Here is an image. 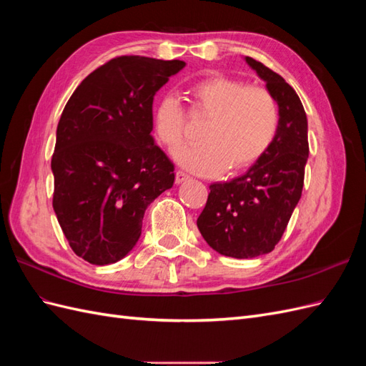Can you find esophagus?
<instances>
[{"instance_id":"1","label":"esophagus","mask_w":366,"mask_h":366,"mask_svg":"<svg viewBox=\"0 0 366 366\" xmlns=\"http://www.w3.org/2000/svg\"><path fill=\"white\" fill-rule=\"evenodd\" d=\"M187 179H189V175L184 174L183 171H177V172H175V183H177V184H180V183L186 182Z\"/></svg>"}]
</instances>
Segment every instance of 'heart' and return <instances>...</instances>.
<instances>
[{"label": "heart", "instance_id": "heart-1", "mask_svg": "<svg viewBox=\"0 0 366 366\" xmlns=\"http://www.w3.org/2000/svg\"><path fill=\"white\" fill-rule=\"evenodd\" d=\"M194 116L207 117L197 145L179 154L184 168L200 175L234 174L258 162L280 129V107L267 88L224 74H210L186 88ZM154 134L169 152L186 139L184 109L174 96H163L152 112Z\"/></svg>", "mask_w": 366, "mask_h": 366}]
</instances>
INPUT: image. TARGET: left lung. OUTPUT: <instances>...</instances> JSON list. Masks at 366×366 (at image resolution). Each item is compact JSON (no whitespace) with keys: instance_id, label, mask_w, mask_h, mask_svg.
<instances>
[{"instance_id":"left-lung-1","label":"left lung","mask_w":366,"mask_h":366,"mask_svg":"<svg viewBox=\"0 0 366 366\" xmlns=\"http://www.w3.org/2000/svg\"><path fill=\"white\" fill-rule=\"evenodd\" d=\"M246 62L278 102V134L244 175L209 186L206 206L197 219L210 247L238 259L257 258L278 244L301 198L308 159L301 99L278 73L253 58L246 56Z\"/></svg>"}]
</instances>
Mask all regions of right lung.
Instances as JSON below:
<instances>
[{
    "label": "right lung",
    "mask_w": 366,
    "mask_h": 366,
    "mask_svg": "<svg viewBox=\"0 0 366 366\" xmlns=\"http://www.w3.org/2000/svg\"><path fill=\"white\" fill-rule=\"evenodd\" d=\"M184 62L119 56L88 74L65 105L51 157L53 209L71 250L94 265L127 257L147 207L174 184L154 143L152 101Z\"/></svg>",
    "instance_id": "right-lung-1"
}]
</instances>
